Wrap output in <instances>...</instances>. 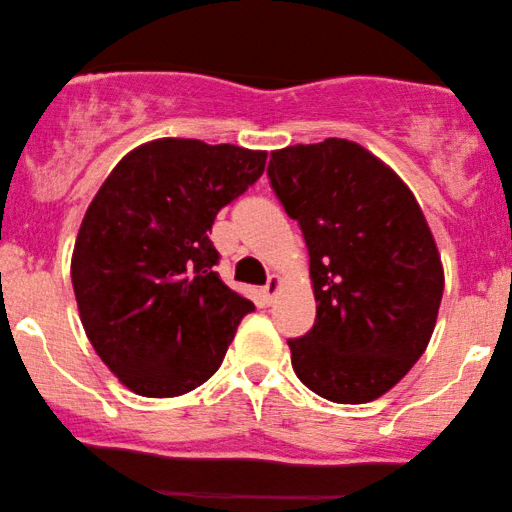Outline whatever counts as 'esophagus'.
Returning <instances> with one entry per match:
<instances>
[{
	"mask_svg": "<svg viewBox=\"0 0 512 512\" xmlns=\"http://www.w3.org/2000/svg\"><path fill=\"white\" fill-rule=\"evenodd\" d=\"M280 282H282L280 275H270V277H268V282H265V287H263L265 296H268V301H272L277 291H280Z\"/></svg>",
	"mask_w": 512,
	"mask_h": 512,
	"instance_id": "esophagus-1",
	"label": "esophagus"
}]
</instances>
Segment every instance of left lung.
I'll return each mask as SVG.
<instances>
[{
    "label": "left lung",
    "mask_w": 512,
    "mask_h": 512,
    "mask_svg": "<svg viewBox=\"0 0 512 512\" xmlns=\"http://www.w3.org/2000/svg\"><path fill=\"white\" fill-rule=\"evenodd\" d=\"M268 178L310 254L317 317L289 338L291 367L324 400L388 393L433 336L444 272L416 197L345 138L270 152Z\"/></svg>",
    "instance_id": "obj_1"
}]
</instances>
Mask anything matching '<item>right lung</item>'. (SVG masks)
<instances>
[{
    "label": "right lung",
    "mask_w": 512,
    "mask_h": 512,
    "mask_svg": "<svg viewBox=\"0 0 512 512\" xmlns=\"http://www.w3.org/2000/svg\"><path fill=\"white\" fill-rule=\"evenodd\" d=\"M265 152L195 138L131 150L86 209L72 287L98 357L143 397H176L221 367L254 303L225 287L218 211L261 178Z\"/></svg>",
    "instance_id": "obj_1"
}]
</instances>
